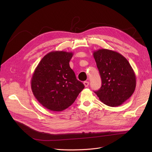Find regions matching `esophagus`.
<instances>
[{
	"instance_id": "1",
	"label": "esophagus",
	"mask_w": 152,
	"mask_h": 152,
	"mask_svg": "<svg viewBox=\"0 0 152 152\" xmlns=\"http://www.w3.org/2000/svg\"><path fill=\"white\" fill-rule=\"evenodd\" d=\"M84 84L85 87H88V86H89V83L88 81H84Z\"/></svg>"
}]
</instances>
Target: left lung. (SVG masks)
<instances>
[{
  "mask_svg": "<svg viewBox=\"0 0 152 152\" xmlns=\"http://www.w3.org/2000/svg\"><path fill=\"white\" fill-rule=\"evenodd\" d=\"M93 56L102 79V87L95 93L108 106L122 105L136 86V77L130 63L121 54L111 50L99 49Z\"/></svg>",
  "mask_w": 152,
  "mask_h": 152,
  "instance_id": "left-lung-1",
  "label": "left lung"
}]
</instances>
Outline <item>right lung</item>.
Instances as JSON below:
<instances>
[{"mask_svg":"<svg viewBox=\"0 0 152 152\" xmlns=\"http://www.w3.org/2000/svg\"><path fill=\"white\" fill-rule=\"evenodd\" d=\"M73 52L53 51L46 54L36 68L31 80L32 92L45 108L61 111L71 106L84 88L69 62Z\"/></svg>","mask_w":152,"mask_h":152,"instance_id":"right-lung-1","label":"right lung"}]
</instances>
